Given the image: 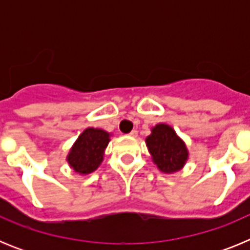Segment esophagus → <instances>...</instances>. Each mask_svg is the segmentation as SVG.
Here are the masks:
<instances>
[{"label": "esophagus", "mask_w": 250, "mask_h": 250, "mask_svg": "<svg viewBox=\"0 0 250 250\" xmlns=\"http://www.w3.org/2000/svg\"><path fill=\"white\" fill-rule=\"evenodd\" d=\"M129 135L132 136V138H136V136H138V131H136V130H132V131L130 132Z\"/></svg>", "instance_id": "34e87169"}]
</instances>
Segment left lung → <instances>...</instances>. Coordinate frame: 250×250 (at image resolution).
<instances>
[{"label": "left lung", "instance_id": "1", "mask_svg": "<svg viewBox=\"0 0 250 250\" xmlns=\"http://www.w3.org/2000/svg\"><path fill=\"white\" fill-rule=\"evenodd\" d=\"M145 143L154 164L165 174L183 169L189 158L183 139L167 124H158L151 127V134L145 139Z\"/></svg>", "mask_w": 250, "mask_h": 250}]
</instances>
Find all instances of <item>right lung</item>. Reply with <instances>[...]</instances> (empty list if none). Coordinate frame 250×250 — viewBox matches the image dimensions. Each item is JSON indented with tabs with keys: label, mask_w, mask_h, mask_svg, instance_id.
Masks as SVG:
<instances>
[{
	"label": "right lung",
	"mask_w": 250,
	"mask_h": 250,
	"mask_svg": "<svg viewBox=\"0 0 250 250\" xmlns=\"http://www.w3.org/2000/svg\"><path fill=\"white\" fill-rule=\"evenodd\" d=\"M110 136L111 134L103 129L87 127L83 130L66 158L70 167L80 175H87L95 171L103 163Z\"/></svg>",
	"instance_id": "1"
}]
</instances>
